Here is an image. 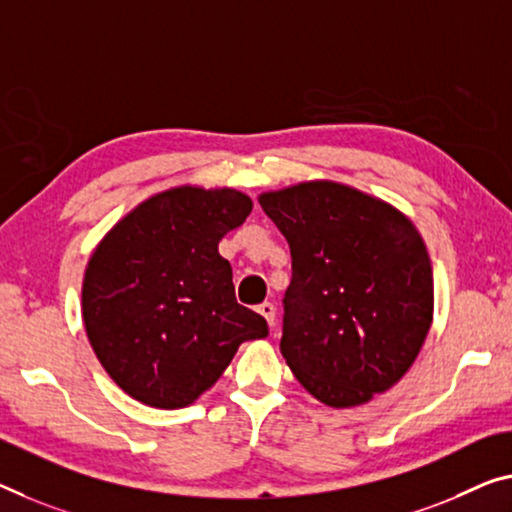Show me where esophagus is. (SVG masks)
I'll list each match as a JSON object with an SVG mask.
<instances>
[{"label":"esophagus","instance_id":"1","mask_svg":"<svg viewBox=\"0 0 512 512\" xmlns=\"http://www.w3.org/2000/svg\"><path fill=\"white\" fill-rule=\"evenodd\" d=\"M258 313H261V316L267 320V325L274 327V304L272 302L258 304Z\"/></svg>","mask_w":512,"mask_h":512}]
</instances>
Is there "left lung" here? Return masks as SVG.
Masks as SVG:
<instances>
[{
	"mask_svg": "<svg viewBox=\"0 0 512 512\" xmlns=\"http://www.w3.org/2000/svg\"><path fill=\"white\" fill-rule=\"evenodd\" d=\"M288 240L281 355L329 407L364 405L419 355L432 322V267L419 231L389 203L311 180L258 196Z\"/></svg>",
	"mask_w": 512,
	"mask_h": 512,
	"instance_id": "8db88e82",
	"label": "left lung"
}]
</instances>
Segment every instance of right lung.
I'll return each instance as SVG.
<instances>
[{
    "mask_svg": "<svg viewBox=\"0 0 512 512\" xmlns=\"http://www.w3.org/2000/svg\"><path fill=\"white\" fill-rule=\"evenodd\" d=\"M251 199L238 190L174 187L128 212L93 251L82 283L86 336L100 364L139 403L192 405L267 322L238 304L219 240Z\"/></svg>",
    "mask_w": 512,
    "mask_h": 512,
    "instance_id": "add662e5",
    "label": "right lung"
}]
</instances>
